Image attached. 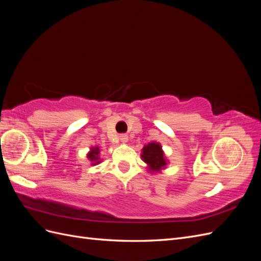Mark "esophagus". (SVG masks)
<instances>
[{"instance_id": "34e87169", "label": "esophagus", "mask_w": 261, "mask_h": 261, "mask_svg": "<svg viewBox=\"0 0 261 261\" xmlns=\"http://www.w3.org/2000/svg\"><path fill=\"white\" fill-rule=\"evenodd\" d=\"M120 140L122 141V143H127V140H128V136L127 135H125V134H122V135L120 136Z\"/></svg>"}]
</instances>
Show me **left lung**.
Returning a JSON list of instances; mask_svg holds the SVG:
<instances>
[{
    "label": "left lung",
    "instance_id": "1",
    "mask_svg": "<svg viewBox=\"0 0 261 261\" xmlns=\"http://www.w3.org/2000/svg\"><path fill=\"white\" fill-rule=\"evenodd\" d=\"M141 152H143L141 153V158H143L144 162L147 163L148 170L150 172L158 173L167 167L168 162L159 143H150L145 145Z\"/></svg>",
    "mask_w": 261,
    "mask_h": 261
}]
</instances>
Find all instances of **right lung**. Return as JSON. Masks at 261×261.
I'll return each mask as SVG.
<instances>
[{"instance_id":"1","label":"right lung","mask_w":261,"mask_h":261,"mask_svg":"<svg viewBox=\"0 0 261 261\" xmlns=\"http://www.w3.org/2000/svg\"><path fill=\"white\" fill-rule=\"evenodd\" d=\"M99 153H100V150L98 147H93L90 149V151L87 156H88V159L92 162V165L99 164L101 162V159L99 158Z\"/></svg>"}]
</instances>
